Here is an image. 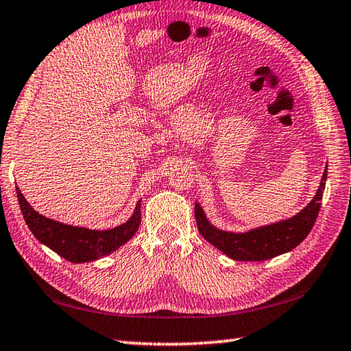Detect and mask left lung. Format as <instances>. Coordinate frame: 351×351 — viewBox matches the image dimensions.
Segmentation results:
<instances>
[{"instance_id":"8db88e82","label":"left lung","mask_w":351,"mask_h":351,"mask_svg":"<svg viewBox=\"0 0 351 351\" xmlns=\"http://www.w3.org/2000/svg\"><path fill=\"white\" fill-rule=\"evenodd\" d=\"M327 171H324L322 182L313 200L300 214L269 226H263L244 234L224 232L210 226L200 204H195V220L198 232L204 240L214 244L223 254L237 261H263L289 252L308 235L319 214L322 191L326 188Z\"/></svg>"}]
</instances>
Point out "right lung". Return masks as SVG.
Here are the masks:
<instances>
[{
  "label": "right lung",
  "mask_w": 351,
  "mask_h": 351,
  "mask_svg": "<svg viewBox=\"0 0 351 351\" xmlns=\"http://www.w3.org/2000/svg\"><path fill=\"white\" fill-rule=\"evenodd\" d=\"M19 208L32 234L67 261L87 263L114 252L137 232L141 226V202L127 223L108 230H91L62 224L38 214L16 188Z\"/></svg>",
  "instance_id": "1"
}]
</instances>
